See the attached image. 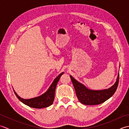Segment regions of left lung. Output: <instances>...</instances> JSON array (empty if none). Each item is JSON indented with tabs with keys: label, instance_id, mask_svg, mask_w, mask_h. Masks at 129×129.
Segmentation results:
<instances>
[{
	"label": "left lung",
	"instance_id": "8db88e82",
	"mask_svg": "<svg viewBox=\"0 0 129 129\" xmlns=\"http://www.w3.org/2000/svg\"><path fill=\"white\" fill-rule=\"evenodd\" d=\"M70 77L74 87L79 101L85 105H94L103 103L114 94L118 86L119 73L117 75L115 83L113 86L107 89L101 90H94L87 89L83 84L75 80L72 76L70 75Z\"/></svg>",
	"mask_w": 129,
	"mask_h": 129
}]
</instances>
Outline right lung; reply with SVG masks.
<instances>
[{
    "label": "right lung",
    "mask_w": 129,
    "mask_h": 129,
    "mask_svg": "<svg viewBox=\"0 0 129 129\" xmlns=\"http://www.w3.org/2000/svg\"><path fill=\"white\" fill-rule=\"evenodd\" d=\"M63 74H64V73H61L60 74L57 76L54 79V80L52 83L47 91L45 93H44L43 94L38 97L29 99H24L21 98L19 96H18V95L14 91V90L13 89V90L18 99L23 104H25L26 105L31 107V108L36 109L46 108V107L50 106L53 103L55 98V91L56 86L60 77H61V76Z\"/></svg>",
    "instance_id": "add662e5"
}]
</instances>
